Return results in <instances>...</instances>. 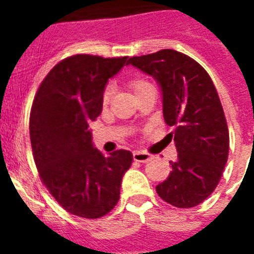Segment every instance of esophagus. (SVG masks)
<instances>
[{"label": "esophagus", "mask_w": 254, "mask_h": 254, "mask_svg": "<svg viewBox=\"0 0 254 254\" xmlns=\"http://www.w3.org/2000/svg\"><path fill=\"white\" fill-rule=\"evenodd\" d=\"M151 158H152L151 155L147 154V152L145 151H140V150L133 151V160L138 161V163H147Z\"/></svg>", "instance_id": "obj_1"}]
</instances>
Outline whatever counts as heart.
Listing matches in <instances>:
<instances>
[{
	"instance_id": "heart-1",
	"label": "heart",
	"mask_w": 254,
	"mask_h": 254,
	"mask_svg": "<svg viewBox=\"0 0 254 254\" xmlns=\"http://www.w3.org/2000/svg\"><path fill=\"white\" fill-rule=\"evenodd\" d=\"M129 87H131L132 90H133V93L136 94V95H138L140 93L147 90L149 87H152V86H151V84L147 81V80H145V78L136 77L129 81ZM112 93H113L112 87L108 86L107 89L104 90V94H103V104L107 105L108 103H109V100H111V98H112Z\"/></svg>"
}]
</instances>
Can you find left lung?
Listing matches in <instances>:
<instances>
[{"label": "left lung", "instance_id": "left-lung-1", "mask_svg": "<svg viewBox=\"0 0 254 254\" xmlns=\"http://www.w3.org/2000/svg\"><path fill=\"white\" fill-rule=\"evenodd\" d=\"M127 64L158 81L164 120L174 127L178 158L156 192L176 207H194L219 185L229 155L228 125L214 82L201 64L174 49L131 57Z\"/></svg>", "mask_w": 254, "mask_h": 254}]
</instances>
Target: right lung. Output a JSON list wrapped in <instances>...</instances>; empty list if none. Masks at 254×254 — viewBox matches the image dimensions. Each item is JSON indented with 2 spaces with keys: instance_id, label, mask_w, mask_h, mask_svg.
<instances>
[{
  "instance_id": "1",
  "label": "right lung",
  "mask_w": 254,
  "mask_h": 254,
  "mask_svg": "<svg viewBox=\"0 0 254 254\" xmlns=\"http://www.w3.org/2000/svg\"><path fill=\"white\" fill-rule=\"evenodd\" d=\"M127 57L75 55L46 76L31 105L30 141L39 177L67 212L99 219L117 205L131 167L128 150L104 156L91 141L89 123L102 113L108 80Z\"/></svg>"
}]
</instances>
